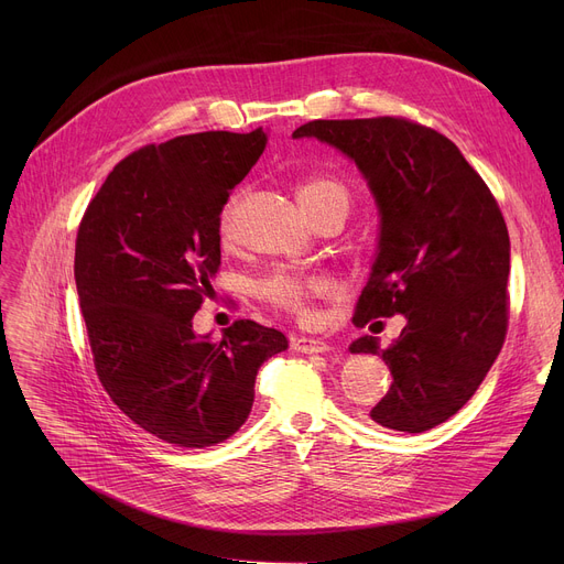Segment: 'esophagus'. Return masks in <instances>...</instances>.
Returning <instances> with one entry per match:
<instances>
[{
  "label": "esophagus",
  "mask_w": 564,
  "mask_h": 564,
  "mask_svg": "<svg viewBox=\"0 0 564 564\" xmlns=\"http://www.w3.org/2000/svg\"><path fill=\"white\" fill-rule=\"evenodd\" d=\"M292 349L294 351H302V354H324V351H329L332 347L324 343V340H319V338L297 336V338H292Z\"/></svg>",
  "instance_id": "34e87169"
}]
</instances>
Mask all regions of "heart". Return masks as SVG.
Listing matches in <instances>:
<instances>
[{"label":"heart","mask_w":564,"mask_h":564,"mask_svg":"<svg viewBox=\"0 0 564 564\" xmlns=\"http://www.w3.org/2000/svg\"><path fill=\"white\" fill-rule=\"evenodd\" d=\"M294 192H297V200L302 203L306 215L313 221L332 213H340L345 217L349 213L351 192L336 175H329V173L308 175L297 183ZM237 215H240V194H232L221 205L219 219H217V230L224 245L235 240ZM317 292H319L317 279L294 274L288 270H276L256 283V294L262 302L272 304L300 319L311 317V302Z\"/></svg>","instance_id":"obj_1"}]
</instances>
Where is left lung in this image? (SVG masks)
<instances>
[{
    "label": "left lung",
    "instance_id": "8db88e82",
    "mask_svg": "<svg viewBox=\"0 0 564 564\" xmlns=\"http://www.w3.org/2000/svg\"><path fill=\"white\" fill-rule=\"evenodd\" d=\"M292 134L349 155L379 205V253L354 324L406 315V327L387 349L372 336L349 347L381 354L393 377L372 421L409 434L446 423L508 334L510 235L498 200L448 137L402 116L319 118Z\"/></svg>",
    "mask_w": 564,
    "mask_h": 564
}]
</instances>
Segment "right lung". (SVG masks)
Instances as JSON below:
<instances>
[{"mask_svg":"<svg viewBox=\"0 0 564 564\" xmlns=\"http://www.w3.org/2000/svg\"><path fill=\"white\" fill-rule=\"evenodd\" d=\"M264 143L262 128L148 143L113 166L79 221L75 283L96 375L132 423L173 446L240 430L258 368L288 347L253 319L221 340L192 329L221 267L219 210Z\"/></svg>","mask_w":564,"mask_h":564,"instance_id":"add662e5","label":"right lung"}]
</instances>
